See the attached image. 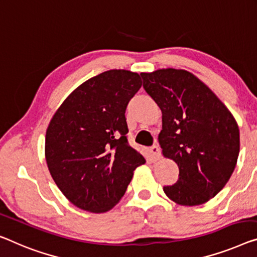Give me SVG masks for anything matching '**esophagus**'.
<instances>
[{
  "instance_id": "34e87169",
  "label": "esophagus",
  "mask_w": 257,
  "mask_h": 257,
  "mask_svg": "<svg viewBox=\"0 0 257 257\" xmlns=\"http://www.w3.org/2000/svg\"><path fill=\"white\" fill-rule=\"evenodd\" d=\"M150 151L152 153V157L155 160H158L160 158V148L158 145H152L150 148Z\"/></svg>"
}]
</instances>
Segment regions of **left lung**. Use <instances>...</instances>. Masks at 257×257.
<instances>
[{
    "label": "left lung",
    "mask_w": 257,
    "mask_h": 257,
    "mask_svg": "<svg viewBox=\"0 0 257 257\" xmlns=\"http://www.w3.org/2000/svg\"><path fill=\"white\" fill-rule=\"evenodd\" d=\"M143 87L163 113L159 144L179 166V179L164 187L181 205L208 202L224 188L240 151L238 124L227 107L196 76L160 69L141 74Z\"/></svg>",
    "instance_id": "8db88e82"
}]
</instances>
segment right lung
Masks as SVG:
<instances>
[{
  "instance_id": "1",
  "label": "right lung",
  "mask_w": 257,
  "mask_h": 257,
  "mask_svg": "<svg viewBox=\"0 0 257 257\" xmlns=\"http://www.w3.org/2000/svg\"><path fill=\"white\" fill-rule=\"evenodd\" d=\"M141 86L136 72L105 71L79 85L51 120L46 162L56 186L77 208L108 211L145 163L128 143L124 115Z\"/></svg>"
}]
</instances>
